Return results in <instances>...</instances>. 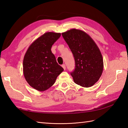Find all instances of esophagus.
I'll return each mask as SVG.
<instances>
[{"label": "esophagus", "instance_id": "esophagus-1", "mask_svg": "<svg viewBox=\"0 0 128 128\" xmlns=\"http://www.w3.org/2000/svg\"><path fill=\"white\" fill-rule=\"evenodd\" d=\"M62 68H64V70H65V69H66V65L64 64H63L62 65Z\"/></svg>", "mask_w": 128, "mask_h": 128}]
</instances>
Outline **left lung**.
I'll use <instances>...</instances> for the list:
<instances>
[{
	"label": "left lung",
	"mask_w": 128,
	"mask_h": 128,
	"mask_svg": "<svg viewBox=\"0 0 128 128\" xmlns=\"http://www.w3.org/2000/svg\"><path fill=\"white\" fill-rule=\"evenodd\" d=\"M74 57L75 70L71 72L74 82L88 88L94 86L102 76V56L98 46L83 31L72 29L62 33Z\"/></svg>",
	"instance_id": "8db88e82"
}]
</instances>
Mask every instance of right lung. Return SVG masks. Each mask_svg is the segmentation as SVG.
<instances>
[{
  "mask_svg": "<svg viewBox=\"0 0 128 128\" xmlns=\"http://www.w3.org/2000/svg\"><path fill=\"white\" fill-rule=\"evenodd\" d=\"M60 36V33L44 34L30 45L24 55L23 72L25 79L31 86L39 91L51 87L64 71L51 50Z\"/></svg>",
  "mask_w": 128,
  "mask_h": 128,
  "instance_id": "right-lung-1",
  "label": "right lung"
}]
</instances>
